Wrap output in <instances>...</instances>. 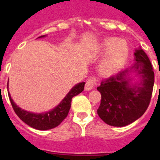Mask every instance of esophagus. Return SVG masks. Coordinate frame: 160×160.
Segmentation results:
<instances>
[{
	"instance_id": "obj_1",
	"label": "esophagus",
	"mask_w": 160,
	"mask_h": 160,
	"mask_svg": "<svg viewBox=\"0 0 160 160\" xmlns=\"http://www.w3.org/2000/svg\"><path fill=\"white\" fill-rule=\"evenodd\" d=\"M100 85V81L96 77H90L87 80L85 85V90H92L93 88Z\"/></svg>"
}]
</instances>
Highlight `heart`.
Returning a JSON list of instances; mask_svg holds the SVG:
<instances>
[{"label": "heart", "mask_w": 160, "mask_h": 160, "mask_svg": "<svg viewBox=\"0 0 160 160\" xmlns=\"http://www.w3.org/2000/svg\"><path fill=\"white\" fill-rule=\"evenodd\" d=\"M100 52L107 54L100 62L99 71L104 76H109L124 67L129 57V49L127 42L124 40L109 38L102 42Z\"/></svg>", "instance_id": "obj_1"}]
</instances>
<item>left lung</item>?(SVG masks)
Listing matches in <instances>:
<instances>
[{"label":"left lung","mask_w":160,"mask_h":160,"mask_svg":"<svg viewBox=\"0 0 160 160\" xmlns=\"http://www.w3.org/2000/svg\"><path fill=\"white\" fill-rule=\"evenodd\" d=\"M135 64L105 79L97 90L101 94V101L97 114L109 125L123 127L131 124L146 111L151 100L154 73L148 55L142 49L134 53ZM137 71L142 75V83L130 86L128 73Z\"/></svg>","instance_id":"left-lung-1"}]
</instances>
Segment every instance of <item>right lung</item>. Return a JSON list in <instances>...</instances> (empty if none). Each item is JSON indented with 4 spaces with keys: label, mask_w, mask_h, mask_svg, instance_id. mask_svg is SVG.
I'll return each mask as SVG.
<instances>
[{
    "label": "right lung",
    "mask_w": 160,
    "mask_h": 160,
    "mask_svg": "<svg viewBox=\"0 0 160 160\" xmlns=\"http://www.w3.org/2000/svg\"><path fill=\"white\" fill-rule=\"evenodd\" d=\"M45 36H41L39 37H45ZM85 82H82L75 85L70 92L68 93L67 95L64 98V100L55 109L42 114H35L21 109L14 103L10 94H8L9 99L14 111L22 121L34 129L39 130H47L58 126L67 117L71 106L72 98L82 92L85 87Z\"/></svg>",
    "instance_id": "1"
}]
</instances>
